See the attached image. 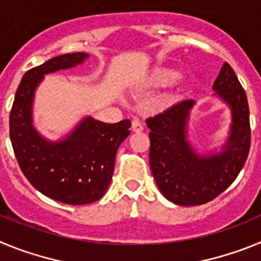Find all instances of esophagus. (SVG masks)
<instances>
[{
  "mask_svg": "<svg viewBox=\"0 0 261 261\" xmlns=\"http://www.w3.org/2000/svg\"><path fill=\"white\" fill-rule=\"evenodd\" d=\"M132 130H133V132H136V133L142 132V130H144V124H142V121H140V120H133V121H132Z\"/></svg>",
  "mask_w": 261,
  "mask_h": 261,
  "instance_id": "34e87169",
  "label": "esophagus"
}]
</instances>
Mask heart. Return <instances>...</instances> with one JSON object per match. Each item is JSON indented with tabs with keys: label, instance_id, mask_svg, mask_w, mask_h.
I'll return each instance as SVG.
<instances>
[{
	"label": "heart",
	"instance_id": "heart-1",
	"mask_svg": "<svg viewBox=\"0 0 261 261\" xmlns=\"http://www.w3.org/2000/svg\"><path fill=\"white\" fill-rule=\"evenodd\" d=\"M179 78L175 70L171 69H156L147 77V85L153 87H166L176 82Z\"/></svg>",
	"mask_w": 261,
	"mask_h": 261
}]
</instances>
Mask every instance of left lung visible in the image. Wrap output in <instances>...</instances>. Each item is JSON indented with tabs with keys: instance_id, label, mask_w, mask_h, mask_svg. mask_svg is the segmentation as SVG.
Segmentation results:
<instances>
[{
	"instance_id": "1",
	"label": "left lung",
	"mask_w": 261,
	"mask_h": 261,
	"mask_svg": "<svg viewBox=\"0 0 261 261\" xmlns=\"http://www.w3.org/2000/svg\"><path fill=\"white\" fill-rule=\"evenodd\" d=\"M213 90L232 112L231 133L221 154L197 155L187 141L192 99L146 119L151 174L161 193L174 204L195 206L212 201L231 186L247 161L251 146L247 95L227 62L214 81Z\"/></svg>"
}]
</instances>
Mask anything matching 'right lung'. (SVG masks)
Wrapping results in <instances>:
<instances>
[{
	"label": "right lung",
	"mask_w": 261,
	"mask_h": 261,
	"mask_svg": "<svg viewBox=\"0 0 261 261\" xmlns=\"http://www.w3.org/2000/svg\"><path fill=\"white\" fill-rule=\"evenodd\" d=\"M86 57L82 52L66 53L27 70L9 119L11 145L23 175L39 192L69 205L90 204L105 195L117 149L130 133L128 119L107 124L86 117L66 140L49 142L32 126V99L44 74L78 65Z\"/></svg>",
	"instance_id": "1"
}]
</instances>
